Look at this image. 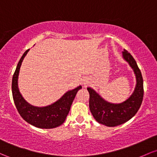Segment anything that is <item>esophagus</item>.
Returning a JSON list of instances; mask_svg holds the SVG:
<instances>
[{
    "label": "esophagus",
    "mask_w": 157,
    "mask_h": 157,
    "mask_svg": "<svg viewBox=\"0 0 157 157\" xmlns=\"http://www.w3.org/2000/svg\"><path fill=\"white\" fill-rule=\"evenodd\" d=\"M89 83H90V81L89 80V79H85V80H83V81H82V84H83V86H87Z\"/></svg>",
    "instance_id": "34e87169"
}]
</instances>
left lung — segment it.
<instances>
[{
  "label": "left lung",
  "instance_id": "1",
  "mask_svg": "<svg viewBox=\"0 0 157 157\" xmlns=\"http://www.w3.org/2000/svg\"><path fill=\"white\" fill-rule=\"evenodd\" d=\"M122 56L133 70L136 80L133 92L126 101L119 104L108 102L92 88H87L89 109L93 117L98 123L107 127L118 126L131 119L140 108L144 95L143 78L136 62L126 50H124Z\"/></svg>",
  "mask_w": 157,
  "mask_h": 157
}]
</instances>
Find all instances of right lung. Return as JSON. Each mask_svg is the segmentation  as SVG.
Masks as SVG:
<instances>
[{"label": "right lung", "mask_w": 157, "mask_h": 157, "mask_svg": "<svg viewBox=\"0 0 157 157\" xmlns=\"http://www.w3.org/2000/svg\"><path fill=\"white\" fill-rule=\"evenodd\" d=\"M29 50L30 49L27 50L24 53L13 75L12 81L13 101L20 115L27 123L42 129L55 128L64 123L77 92L82 89V86H79L72 90L68 91L56 102L48 106L40 107L29 104L20 93L18 84L21 65Z\"/></svg>", "instance_id": "add662e5"}]
</instances>
